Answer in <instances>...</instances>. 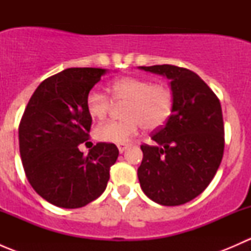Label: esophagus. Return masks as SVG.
Returning a JSON list of instances; mask_svg holds the SVG:
<instances>
[{"instance_id": "obj_1", "label": "esophagus", "mask_w": 251, "mask_h": 251, "mask_svg": "<svg viewBox=\"0 0 251 251\" xmlns=\"http://www.w3.org/2000/svg\"><path fill=\"white\" fill-rule=\"evenodd\" d=\"M128 147H130V144H119L118 149H119V151H120V153H124V151H125L126 149L128 148Z\"/></svg>"}]
</instances>
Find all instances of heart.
Instances as JSON below:
<instances>
[{
  "instance_id": "b5f03b06",
  "label": "heart",
  "mask_w": 251,
  "mask_h": 251,
  "mask_svg": "<svg viewBox=\"0 0 251 251\" xmlns=\"http://www.w3.org/2000/svg\"><path fill=\"white\" fill-rule=\"evenodd\" d=\"M116 103H125L121 120L98 125L95 136L98 141L123 144L130 141L140 127L158 130L171 118L175 108V93L165 83H153L146 77L125 76L113 81L108 87ZM111 108V100L100 91H91L86 97V110L95 120H102Z\"/></svg>"
}]
</instances>
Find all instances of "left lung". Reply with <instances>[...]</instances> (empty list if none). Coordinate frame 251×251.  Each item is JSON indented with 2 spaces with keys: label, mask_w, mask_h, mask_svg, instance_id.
I'll list each match as a JSON object with an SVG mask.
<instances>
[{
  "label": "left lung",
  "mask_w": 251,
  "mask_h": 251,
  "mask_svg": "<svg viewBox=\"0 0 251 251\" xmlns=\"http://www.w3.org/2000/svg\"><path fill=\"white\" fill-rule=\"evenodd\" d=\"M140 68L170 78L175 93L173 115L151 133L156 144L141 146V188L160 205L188 203L209 186L224 156L221 103L192 70L170 64Z\"/></svg>",
  "instance_id": "obj_1"
}]
</instances>
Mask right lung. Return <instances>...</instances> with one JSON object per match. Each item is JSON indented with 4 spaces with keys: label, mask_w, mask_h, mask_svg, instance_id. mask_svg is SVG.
Listing matches in <instances>:
<instances>
[{
    "label": "right lung",
    "mask_w": 251,
    "mask_h": 251,
    "mask_svg": "<svg viewBox=\"0 0 251 251\" xmlns=\"http://www.w3.org/2000/svg\"><path fill=\"white\" fill-rule=\"evenodd\" d=\"M104 74L100 68H69L47 77L20 120L19 151L27 181L55 206H85L107 188L119 155L115 144L100 142L87 155L78 151L92 125L86 97Z\"/></svg>",
    "instance_id": "right-lung-1"
}]
</instances>
